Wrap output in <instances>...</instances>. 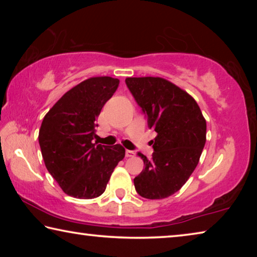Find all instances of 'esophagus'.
Wrapping results in <instances>:
<instances>
[{
  "instance_id": "obj_1",
  "label": "esophagus",
  "mask_w": 257,
  "mask_h": 257,
  "mask_svg": "<svg viewBox=\"0 0 257 257\" xmlns=\"http://www.w3.org/2000/svg\"><path fill=\"white\" fill-rule=\"evenodd\" d=\"M135 155H136V153H135L134 151H130V150L125 151V158H133Z\"/></svg>"
}]
</instances>
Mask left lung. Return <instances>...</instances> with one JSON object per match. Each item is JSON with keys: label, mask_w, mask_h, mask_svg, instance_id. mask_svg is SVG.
Here are the masks:
<instances>
[{"label": "left lung", "mask_w": 257, "mask_h": 257, "mask_svg": "<svg viewBox=\"0 0 257 257\" xmlns=\"http://www.w3.org/2000/svg\"><path fill=\"white\" fill-rule=\"evenodd\" d=\"M125 84L158 136L152 159L138 153L144 170L134 179L142 197L162 199L189 179L206 142V121L196 101L180 87L160 77L125 78Z\"/></svg>", "instance_id": "obj_1"}]
</instances>
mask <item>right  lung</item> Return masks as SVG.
<instances>
[{"instance_id": "right-lung-1", "label": "right lung", "mask_w": 257, "mask_h": 257, "mask_svg": "<svg viewBox=\"0 0 257 257\" xmlns=\"http://www.w3.org/2000/svg\"><path fill=\"white\" fill-rule=\"evenodd\" d=\"M119 79L92 77L72 87L46 113L38 135L45 167L69 196H101L124 158L120 144L93 143L97 116L118 88Z\"/></svg>"}]
</instances>
